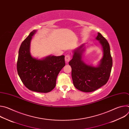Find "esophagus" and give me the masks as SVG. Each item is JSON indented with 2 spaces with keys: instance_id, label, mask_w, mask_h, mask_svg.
Here are the masks:
<instances>
[{
  "instance_id": "34e87169",
  "label": "esophagus",
  "mask_w": 129,
  "mask_h": 129,
  "mask_svg": "<svg viewBox=\"0 0 129 129\" xmlns=\"http://www.w3.org/2000/svg\"><path fill=\"white\" fill-rule=\"evenodd\" d=\"M70 58H71V57H70V56L69 54H67V55H66L65 57V60L66 62V63H68V62L70 61Z\"/></svg>"
}]
</instances>
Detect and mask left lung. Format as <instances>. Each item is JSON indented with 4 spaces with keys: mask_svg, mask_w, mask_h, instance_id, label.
<instances>
[{
    "mask_svg": "<svg viewBox=\"0 0 129 129\" xmlns=\"http://www.w3.org/2000/svg\"><path fill=\"white\" fill-rule=\"evenodd\" d=\"M95 40L99 41L103 50V57L97 66L88 64L84 61L86 49L85 43L73 50L72 59L69 62L73 85L77 89L85 92L94 91L105 85L112 67L109 43L100 33H98Z\"/></svg>",
    "mask_w": 129,
    "mask_h": 129,
    "instance_id": "8db88e82",
    "label": "left lung"
}]
</instances>
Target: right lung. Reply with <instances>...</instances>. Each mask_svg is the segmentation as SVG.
<instances>
[{"label": "right lung", "mask_w": 129, "mask_h": 129, "mask_svg": "<svg viewBox=\"0 0 129 129\" xmlns=\"http://www.w3.org/2000/svg\"><path fill=\"white\" fill-rule=\"evenodd\" d=\"M36 32V30H33L21 43L17 69L21 81L29 90L47 93L56 86L58 75L65 65V56L49 55L41 59L33 57L30 51V42Z\"/></svg>", "instance_id": "1"}]
</instances>
